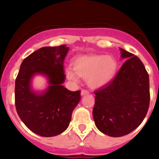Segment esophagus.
Returning a JSON list of instances; mask_svg holds the SVG:
<instances>
[{
    "mask_svg": "<svg viewBox=\"0 0 159 159\" xmlns=\"http://www.w3.org/2000/svg\"><path fill=\"white\" fill-rule=\"evenodd\" d=\"M89 94V91H88L87 90H85V89L81 90V95H84V94Z\"/></svg>",
    "mask_w": 159,
    "mask_h": 159,
    "instance_id": "obj_1",
    "label": "esophagus"
}]
</instances>
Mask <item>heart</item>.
<instances>
[{"instance_id": "heart-1", "label": "heart", "mask_w": 159, "mask_h": 159, "mask_svg": "<svg viewBox=\"0 0 159 159\" xmlns=\"http://www.w3.org/2000/svg\"><path fill=\"white\" fill-rule=\"evenodd\" d=\"M117 70L118 62L111 56L84 55L75 61L74 69L67 68L66 75L75 82H78L79 77L87 78L90 87L98 89L113 79Z\"/></svg>"}]
</instances>
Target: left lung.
<instances>
[{"mask_svg":"<svg viewBox=\"0 0 159 159\" xmlns=\"http://www.w3.org/2000/svg\"><path fill=\"white\" fill-rule=\"evenodd\" d=\"M128 58L115 78L94 91L93 118L96 127L111 137H121L137 129L149 108L148 74L142 61L121 48Z\"/></svg>","mask_w":159,"mask_h":159,"instance_id":"1","label":"left lung"}]
</instances>
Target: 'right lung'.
Masks as SVG:
<instances>
[{"mask_svg": "<svg viewBox=\"0 0 159 159\" xmlns=\"http://www.w3.org/2000/svg\"><path fill=\"white\" fill-rule=\"evenodd\" d=\"M68 51L65 44L44 47L24 59L15 80V107L24 124L38 135L52 137L67 129L72 111L81 99V91H70L65 81L64 60ZM46 75L50 86L42 94L30 89L35 73Z\"/></svg>", "mask_w": 159, "mask_h": 159, "instance_id": "obj_1", "label": "right lung"}]
</instances>
